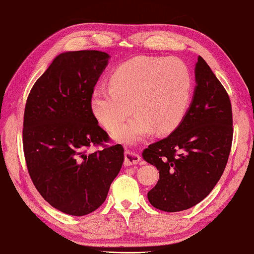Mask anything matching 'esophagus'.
Listing matches in <instances>:
<instances>
[{
    "label": "esophagus",
    "instance_id": "obj_1",
    "mask_svg": "<svg viewBox=\"0 0 254 254\" xmlns=\"http://www.w3.org/2000/svg\"><path fill=\"white\" fill-rule=\"evenodd\" d=\"M139 161H140V157L138 154L133 153L131 151H126L125 152V161H124V164L126 167H130V165L137 164Z\"/></svg>",
    "mask_w": 254,
    "mask_h": 254
}]
</instances>
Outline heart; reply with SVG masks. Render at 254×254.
<instances>
[{
    "label": "heart",
    "mask_w": 254,
    "mask_h": 254,
    "mask_svg": "<svg viewBox=\"0 0 254 254\" xmlns=\"http://www.w3.org/2000/svg\"><path fill=\"white\" fill-rule=\"evenodd\" d=\"M192 75L178 59L137 57L113 72L110 89L96 87L91 106L105 128L114 129L131 112L136 115L114 130L117 140L136 141L157 130L173 131L188 111Z\"/></svg>",
    "instance_id": "obj_1"
}]
</instances>
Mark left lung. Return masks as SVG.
Here are the masks:
<instances>
[{
	"label": "left lung",
	"mask_w": 254,
	"mask_h": 254,
	"mask_svg": "<svg viewBox=\"0 0 254 254\" xmlns=\"http://www.w3.org/2000/svg\"><path fill=\"white\" fill-rule=\"evenodd\" d=\"M196 86L183 121L167 138L149 144L142 157L159 170L148 199L157 209H189L208 195L221 178L231 150L232 110L228 93L199 56Z\"/></svg>",
	"instance_id": "obj_1"
}]
</instances>
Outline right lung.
<instances>
[{"label": "right lung", "instance_id": "1", "mask_svg": "<svg viewBox=\"0 0 254 254\" xmlns=\"http://www.w3.org/2000/svg\"><path fill=\"white\" fill-rule=\"evenodd\" d=\"M108 58L97 50L59 55L26 101L23 149L29 177L46 201L72 216L104 203L124 161L122 144H107L111 138L91 106ZM92 146L102 149L91 153Z\"/></svg>", "mask_w": 254, "mask_h": 254}]
</instances>
